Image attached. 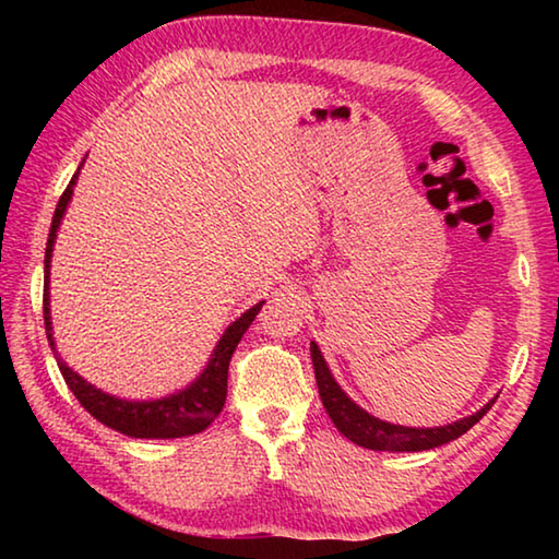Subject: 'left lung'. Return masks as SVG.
Segmentation results:
<instances>
[{"mask_svg":"<svg viewBox=\"0 0 559 559\" xmlns=\"http://www.w3.org/2000/svg\"><path fill=\"white\" fill-rule=\"evenodd\" d=\"M310 357H313L316 382H318V392H320V400H323L325 412L330 414V419H333L337 431L362 449L394 453V451H429V449L443 447V443L463 437L473 424L484 419L486 412L496 402L490 400L484 409H478L471 416H463V419L453 424H447V427H429V429L402 427V424L377 419V416L365 412L362 406L349 400L343 386L335 382V377L330 372L325 357L316 343H310Z\"/></svg>","mask_w":559,"mask_h":559,"instance_id":"left-lung-1","label":"left lung"}]
</instances>
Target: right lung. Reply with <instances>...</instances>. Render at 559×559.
I'll return each instance as SVG.
<instances>
[{"label":"right lung","mask_w":559,"mask_h":559,"mask_svg":"<svg viewBox=\"0 0 559 559\" xmlns=\"http://www.w3.org/2000/svg\"><path fill=\"white\" fill-rule=\"evenodd\" d=\"M83 163L75 169L71 177L69 187L61 194L59 204H56L51 229H49V241H46V257H44V325H46V337H49V345L56 355L53 345V328H51V296H49V283H51V253L56 243V231H59L61 219L66 210H69V202L73 197L75 179H79ZM263 300L257 306L246 310L241 318H236L234 323L224 330L219 343H216L214 353L206 362L204 370L200 372L194 382H189L185 390L173 392L167 396H159V400H120L116 394H108L98 390L96 384L83 380L79 372H73L63 359L56 355V362H59V370L63 374L69 390L75 394V400L81 402L83 409H86L93 419H98L106 427L116 429L126 437L132 439H179V437H192V433L204 431L210 424L219 416L226 402V377H229V362L236 345L243 337L246 330L253 323V318L259 316Z\"/></svg>","instance_id":"right-lung-1"}]
</instances>
